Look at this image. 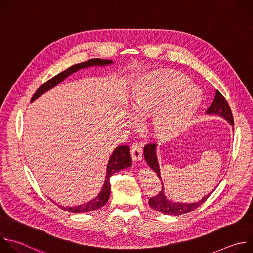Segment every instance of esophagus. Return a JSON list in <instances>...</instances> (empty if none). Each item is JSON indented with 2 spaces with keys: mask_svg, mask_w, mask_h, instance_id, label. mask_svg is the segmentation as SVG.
I'll use <instances>...</instances> for the list:
<instances>
[{
  "mask_svg": "<svg viewBox=\"0 0 253 253\" xmlns=\"http://www.w3.org/2000/svg\"><path fill=\"white\" fill-rule=\"evenodd\" d=\"M142 147L139 145L138 143H134L131 147V156L134 162L141 161L142 160Z\"/></svg>",
  "mask_w": 253,
  "mask_h": 253,
  "instance_id": "obj_1",
  "label": "esophagus"
}]
</instances>
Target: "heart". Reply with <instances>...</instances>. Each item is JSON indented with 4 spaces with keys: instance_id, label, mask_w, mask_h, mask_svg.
<instances>
[{
    "instance_id": "1",
    "label": "heart",
    "mask_w": 253,
    "mask_h": 253,
    "mask_svg": "<svg viewBox=\"0 0 253 253\" xmlns=\"http://www.w3.org/2000/svg\"><path fill=\"white\" fill-rule=\"evenodd\" d=\"M176 72H155L141 77L130 96L133 112L139 118L151 117L154 130L165 137L185 129L202 102L198 88Z\"/></svg>"
}]
</instances>
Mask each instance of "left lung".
Masks as SVG:
<instances>
[{
	"label": "left lung",
	"instance_id": "left-lung-1",
	"mask_svg": "<svg viewBox=\"0 0 253 253\" xmlns=\"http://www.w3.org/2000/svg\"><path fill=\"white\" fill-rule=\"evenodd\" d=\"M205 113L208 115L220 116L223 119H225L231 126L234 125L233 116H232V112L230 110V107H229L227 101L225 100V98L222 96V94L217 90H216L215 97H214L212 104L208 107V109L205 111ZM156 151H157V144L150 143V144H147V145L144 146L143 154H144V158H145V161L148 163L149 167L157 174V176L161 180L160 167H159V162H158ZM213 191H214V189L196 202H190V203L178 202V201H174L172 199L167 198V196L165 195L164 186L162 183L161 191L156 196L151 197L149 199V205L156 211L161 212L163 214L177 216V215H181L184 213H188V212L196 209L213 193Z\"/></svg>",
	"mask_w": 253,
	"mask_h": 253
}]
</instances>
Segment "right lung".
<instances>
[{
    "mask_svg": "<svg viewBox=\"0 0 253 253\" xmlns=\"http://www.w3.org/2000/svg\"><path fill=\"white\" fill-rule=\"evenodd\" d=\"M114 62L111 60H104V59H91L87 62L80 63L77 65L71 66L70 68L66 69L65 71L61 72L58 75L55 77L51 78L49 81L44 83L36 93L34 94L31 102H34L35 100H37L39 97H41L43 94L48 92L49 90L53 89L56 87L58 84L63 82L67 77L72 75L73 73H76L77 71L90 68V67H104V66H109L112 65ZM132 165V160H131V155H130V148L127 145H120L116 147L109 157V160H108L107 164V171H106V176H105V181L104 184L101 188V191L98 193V195L91 200H89L86 203L80 204V205H75V206H63L59 205L63 210H66L71 213H84V212H90L93 210H97L100 207L104 206L107 201L109 200L110 197V177L115 174L116 172H119L125 168H128ZM54 203H56L54 200H52Z\"/></svg>",
    "mask_w": 253,
    "mask_h": 253,
    "instance_id": "obj_1",
    "label": "right lung"
}]
</instances>
